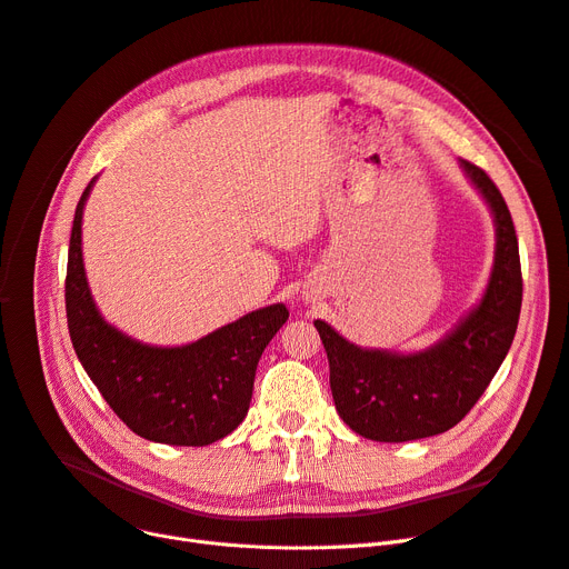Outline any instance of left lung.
<instances>
[{
  "label": "left lung",
  "instance_id": "left-lung-1",
  "mask_svg": "<svg viewBox=\"0 0 569 569\" xmlns=\"http://www.w3.org/2000/svg\"><path fill=\"white\" fill-rule=\"evenodd\" d=\"M459 166L496 223L493 269L480 305L438 343L408 355L360 348L325 320L313 322L330 360L335 406L362 438L406 442L450 431L485 395L515 341L523 281L512 214L482 168L463 159Z\"/></svg>",
  "mask_w": 569,
  "mask_h": 569
}]
</instances>
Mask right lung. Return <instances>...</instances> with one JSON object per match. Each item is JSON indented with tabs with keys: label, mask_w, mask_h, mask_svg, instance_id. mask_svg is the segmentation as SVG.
I'll use <instances>...</instances> for the list:
<instances>
[{
	"label": "right lung",
	"mask_w": 569,
	"mask_h": 569,
	"mask_svg": "<svg viewBox=\"0 0 569 569\" xmlns=\"http://www.w3.org/2000/svg\"><path fill=\"white\" fill-rule=\"evenodd\" d=\"M73 217L67 264V320L78 360L133 433L202 447L232 433L249 412L258 360L288 320L283 305L251 311L187 346H149L106 322L82 262V209Z\"/></svg>",
	"instance_id": "right-lung-1"
}]
</instances>
